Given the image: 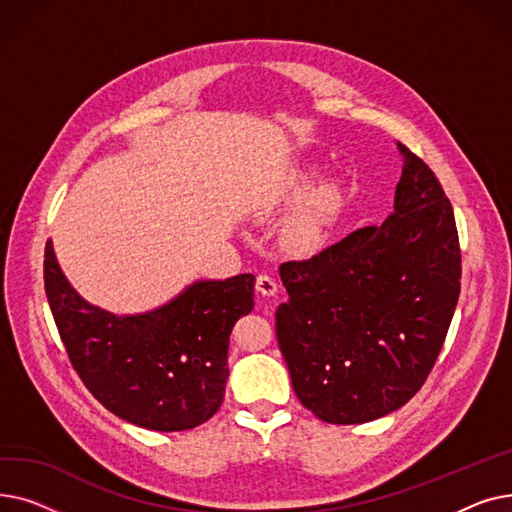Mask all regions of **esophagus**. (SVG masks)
Listing matches in <instances>:
<instances>
[{"label":"esophagus","instance_id":"esophagus-1","mask_svg":"<svg viewBox=\"0 0 512 512\" xmlns=\"http://www.w3.org/2000/svg\"><path fill=\"white\" fill-rule=\"evenodd\" d=\"M255 288L259 294H263V297H274V294L278 292V284L274 278L270 276H257V282H255Z\"/></svg>","mask_w":512,"mask_h":512}]
</instances>
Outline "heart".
I'll list each match as a JSON object with an SVG mask.
<instances>
[{
  "label": "heart",
  "instance_id": "obj_1",
  "mask_svg": "<svg viewBox=\"0 0 512 512\" xmlns=\"http://www.w3.org/2000/svg\"><path fill=\"white\" fill-rule=\"evenodd\" d=\"M307 178L309 174L305 172L288 174L284 182L278 186V191L259 207L261 218H270V215H274L282 205L297 199L299 193L303 191V186L307 184ZM342 201L344 186L340 180L326 178L317 186H313L303 199V203L299 205V209L294 211V215L284 226L282 240L286 249L299 257L313 255L321 247V242H324L328 224L342 207Z\"/></svg>",
  "mask_w": 512,
  "mask_h": 512
}]
</instances>
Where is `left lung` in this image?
I'll return each mask as SVG.
<instances>
[{
    "instance_id": "1",
    "label": "left lung",
    "mask_w": 512,
    "mask_h": 512,
    "mask_svg": "<svg viewBox=\"0 0 512 512\" xmlns=\"http://www.w3.org/2000/svg\"><path fill=\"white\" fill-rule=\"evenodd\" d=\"M394 211L307 261L280 265L276 336L292 388L317 419L367 423L400 409L432 371L461 292L454 213L402 143Z\"/></svg>"
}]
</instances>
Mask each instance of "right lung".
<instances>
[{"label": "right lung", "instance_id": "right-lung-1", "mask_svg": "<svg viewBox=\"0 0 512 512\" xmlns=\"http://www.w3.org/2000/svg\"><path fill=\"white\" fill-rule=\"evenodd\" d=\"M43 278L70 363L107 411L153 432H182L220 409L232 328L255 305L253 274L197 280L166 305L134 315L80 297L51 240Z\"/></svg>", "mask_w": 512, "mask_h": 512}]
</instances>
